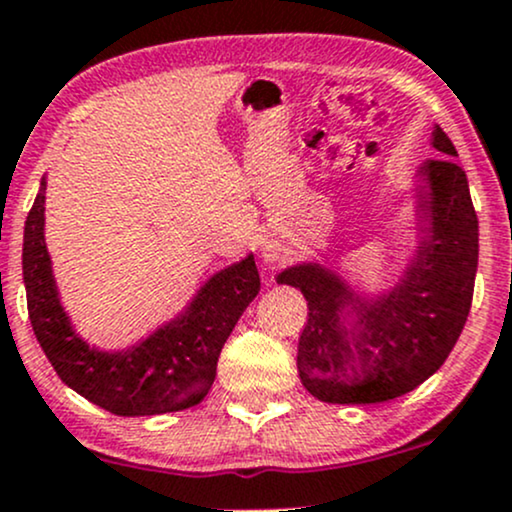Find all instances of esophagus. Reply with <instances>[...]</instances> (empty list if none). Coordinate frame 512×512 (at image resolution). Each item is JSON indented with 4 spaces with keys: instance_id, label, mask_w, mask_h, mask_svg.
<instances>
[{
    "instance_id": "obj_1",
    "label": "esophagus",
    "mask_w": 512,
    "mask_h": 512,
    "mask_svg": "<svg viewBox=\"0 0 512 512\" xmlns=\"http://www.w3.org/2000/svg\"><path fill=\"white\" fill-rule=\"evenodd\" d=\"M279 255H281V248H279V245L267 243V245H264V248H262V257H264V260L274 262V260H279Z\"/></svg>"
}]
</instances>
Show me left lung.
I'll return each instance as SVG.
<instances>
[{"instance_id":"8db88e82","label":"left lung","mask_w":512,"mask_h":512,"mask_svg":"<svg viewBox=\"0 0 512 512\" xmlns=\"http://www.w3.org/2000/svg\"><path fill=\"white\" fill-rule=\"evenodd\" d=\"M440 158L416 170V252L399 284L361 296L334 269L293 264L276 284L301 289L308 322L298 339V375L330 404H378L407 395L450 356L472 305L479 221L455 146L438 125Z\"/></svg>"}]
</instances>
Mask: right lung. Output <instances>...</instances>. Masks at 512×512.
I'll list each match as a JSON object with an SVG mask.
<instances>
[{
	"mask_svg": "<svg viewBox=\"0 0 512 512\" xmlns=\"http://www.w3.org/2000/svg\"><path fill=\"white\" fill-rule=\"evenodd\" d=\"M45 178L23 228V284L35 339L64 385L117 416L190 409L207 397L238 317L260 293L255 257L216 272L178 317L127 349L103 351L74 332L45 245Z\"/></svg>",
	"mask_w": 512,
	"mask_h": 512,
	"instance_id": "1",
	"label": "right lung"
}]
</instances>
